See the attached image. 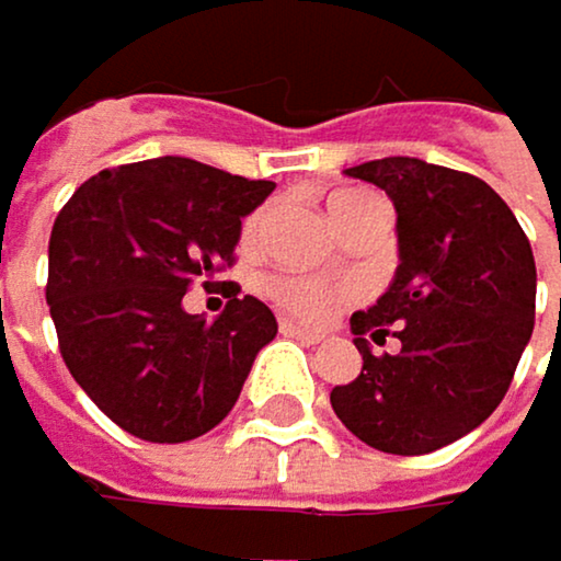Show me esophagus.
<instances>
[{
    "label": "esophagus",
    "mask_w": 561,
    "mask_h": 561,
    "mask_svg": "<svg viewBox=\"0 0 561 561\" xmlns=\"http://www.w3.org/2000/svg\"><path fill=\"white\" fill-rule=\"evenodd\" d=\"M278 333L293 336V340H302V343H319L322 340V333H316L309 327H299V322H293V319H278Z\"/></svg>",
    "instance_id": "esophagus-1"
}]
</instances>
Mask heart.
Listing matches in <instances>:
<instances>
[{"instance_id":"heart-1","label":"heart","mask_w":561,"mask_h":561,"mask_svg":"<svg viewBox=\"0 0 561 561\" xmlns=\"http://www.w3.org/2000/svg\"><path fill=\"white\" fill-rule=\"evenodd\" d=\"M327 208H330V218L340 228L343 239H346L350 231H356L359 225L387 215L383 198L374 195V191H366V187H340V191H333ZM268 221H272V205L255 208L242 221V245L245 249L262 245L265 231H268ZM262 293L278 309H286L289 316L306 319V322L330 319L336 306L356 299V286L353 283H330V278H312V275H296V272H272V275H265L262 278Z\"/></svg>"}]
</instances>
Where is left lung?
Wrapping results in <instances>:
<instances>
[{"label":"left lung","mask_w":561,"mask_h":561,"mask_svg":"<svg viewBox=\"0 0 561 561\" xmlns=\"http://www.w3.org/2000/svg\"><path fill=\"white\" fill-rule=\"evenodd\" d=\"M346 174L393 202L400 265L377 306L353 312L363 370L330 403L363 444L431 455L508 393L535 327V255L512 208L468 171L380 158ZM387 335L398 350L374 357L369 340Z\"/></svg>","instance_id":"1"}]
</instances>
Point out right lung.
Segmentation results:
<instances>
[{
  "label": "right lung",
  "instance_id": "obj_1",
  "mask_svg": "<svg viewBox=\"0 0 561 561\" xmlns=\"http://www.w3.org/2000/svg\"><path fill=\"white\" fill-rule=\"evenodd\" d=\"M191 158L106 168L59 208L46 302L59 353L87 397L127 434L181 444L228 417L275 336V316L218 283L215 322L187 316L184 293L234 265L242 218L272 195Z\"/></svg>",
  "mask_w": 561,
  "mask_h": 561
}]
</instances>
